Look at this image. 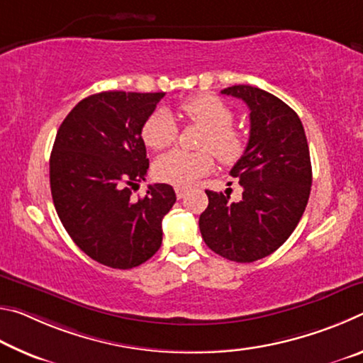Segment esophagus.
I'll return each mask as SVG.
<instances>
[{
	"label": "esophagus",
	"mask_w": 363,
	"mask_h": 363,
	"mask_svg": "<svg viewBox=\"0 0 363 363\" xmlns=\"http://www.w3.org/2000/svg\"><path fill=\"white\" fill-rule=\"evenodd\" d=\"M174 190H176V196H177V199H182V196L186 195V192H187V189H186V187H181V186H176Z\"/></svg>",
	"instance_id": "esophagus-1"
}]
</instances>
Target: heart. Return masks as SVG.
Masks as SVG:
<instances>
[{
    "label": "heart",
    "instance_id": "b5f03b06",
    "mask_svg": "<svg viewBox=\"0 0 363 363\" xmlns=\"http://www.w3.org/2000/svg\"><path fill=\"white\" fill-rule=\"evenodd\" d=\"M184 118L205 128L200 147L206 150H171L155 162L157 179L176 186H187L206 174L213 168L211 150L219 162L233 163L242 157L247 147V136L232 125L233 112L224 101L211 94H199L181 104ZM179 136V126L167 108H158L143 126L144 143L153 150H163L173 145Z\"/></svg>",
    "mask_w": 363,
    "mask_h": 363
}]
</instances>
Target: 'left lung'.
<instances>
[{"mask_svg":"<svg viewBox=\"0 0 363 363\" xmlns=\"http://www.w3.org/2000/svg\"><path fill=\"white\" fill-rule=\"evenodd\" d=\"M223 94L250 108V139L230 176L243 187L242 200L206 190L200 232L214 253L235 262L272 255L296 229L312 186L309 145L299 116L279 97L248 84Z\"/></svg>","mask_w":363,"mask_h":363,"instance_id":"8db88e82","label":"left lung"}]
</instances>
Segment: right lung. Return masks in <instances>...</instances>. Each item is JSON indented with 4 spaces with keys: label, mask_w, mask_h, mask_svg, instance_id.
<instances>
[{
    "label": "right lung",
    "mask_w": 363,
    "mask_h": 363,
    "mask_svg": "<svg viewBox=\"0 0 363 363\" xmlns=\"http://www.w3.org/2000/svg\"><path fill=\"white\" fill-rule=\"evenodd\" d=\"M163 96L104 91L86 97L54 140L49 181L60 223L79 250L112 269L138 267L157 253L162 220L176 201L168 184L131 199L149 169L140 133Z\"/></svg>",
    "instance_id": "add662e5"
}]
</instances>
